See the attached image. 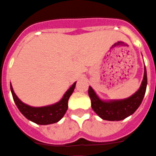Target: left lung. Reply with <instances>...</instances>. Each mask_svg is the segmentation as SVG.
<instances>
[{"label": "left lung", "mask_w": 156, "mask_h": 156, "mask_svg": "<svg viewBox=\"0 0 156 156\" xmlns=\"http://www.w3.org/2000/svg\"><path fill=\"white\" fill-rule=\"evenodd\" d=\"M147 72L144 68V75L141 86L133 95L119 101L103 102L100 100L89 87L88 94L91 101V107L101 118L107 121H121L133 114L141 104L147 87Z\"/></svg>", "instance_id": "obj_1"}]
</instances>
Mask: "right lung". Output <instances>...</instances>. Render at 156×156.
I'll return each instance as SVG.
<instances>
[{
  "mask_svg": "<svg viewBox=\"0 0 156 156\" xmlns=\"http://www.w3.org/2000/svg\"><path fill=\"white\" fill-rule=\"evenodd\" d=\"M75 86L76 82L66 91L62 100L57 102L56 104L43 106V107H32L21 102L13 91L12 85H10L13 99L19 110L23 114L25 118L38 125H49V124L56 123L63 118L65 112L68 110V101L74 91Z\"/></svg>",
  "mask_w": 156,
  "mask_h": 156,
  "instance_id": "right-lung-1",
  "label": "right lung"
}]
</instances>
